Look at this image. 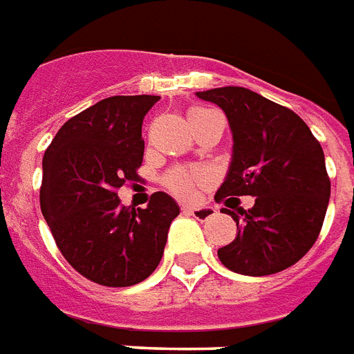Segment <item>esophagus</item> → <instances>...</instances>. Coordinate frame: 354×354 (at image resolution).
I'll list each match as a JSON object with an SVG mask.
<instances>
[{"mask_svg":"<svg viewBox=\"0 0 354 354\" xmlns=\"http://www.w3.org/2000/svg\"><path fill=\"white\" fill-rule=\"evenodd\" d=\"M215 207L213 206H202V207H183V213H187V215H193L195 219L198 221H207L212 219L213 215H215Z\"/></svg>","mask_w":354,"mask_h":354,"instance_id":"obj_1","label":"esophagus"}]
</instances>
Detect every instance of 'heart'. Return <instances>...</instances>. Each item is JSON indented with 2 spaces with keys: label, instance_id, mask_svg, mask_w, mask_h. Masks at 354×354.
<instances>
[{
  "label": "heart",
  "instance_id": "obj_1",
  "mask_svg": "<svg viewBox=\"0 0 354 354\" xmlns=\"http://www.w3.org/2000/svg\"><path fill=\"white\" fill-rule=\"evenodd\" d=\"M213 111V109H207V107H191L187 113L189 122L195 120V118L206 115V113ZM204 182V174L201 171H185V169H180V171L171 172L169 176L165 178V185L171 189L172 193L180 198H191L195 195L196 187Z\"/></svg>",
  "mask_w": 354,
  "mask_h": 354
}]
</instances>
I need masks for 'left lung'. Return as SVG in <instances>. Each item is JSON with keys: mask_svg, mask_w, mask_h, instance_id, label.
<instances>
[{"mask_svg": "<svg viewBox=\"0 0 354 354\" xmlns=\"http://www.w3.org/2000/svg\"><path fill=\"white\" fill-rule=\"evenodd\" d=\"M196 96L219 105L234 137L230 169L215 201L256 196L250 209H221L236 221L237 236L217 250L219 260L249 277L284 271L312 249L327 213L330 180L319 141L297 113L249 88H209Z\"/></svg>", "mask_w": 354, "mask_h": 354, "instance_id": "1", "label": "left lung"}]
</instances>
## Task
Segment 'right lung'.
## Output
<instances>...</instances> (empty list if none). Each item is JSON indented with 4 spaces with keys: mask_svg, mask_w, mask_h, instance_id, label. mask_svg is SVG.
<instances>
[{
    "mask_svg": "<svg viewBox=\"0 0 354 354\" xmlns=\"http://www.w3.org/2000/svg\"><path fill=\"white\" fill-rule=\"evenodd\" d=\"M158 100H100L61 126L42 159V215L64 260L96 284L126 288L148 279L180 213L161 191L145 209L122 206L117 195L139 178L142 118Z\"/></svg>",
    "mask_w": 354,
    "mask_h": 354,
    "instance_id": "add662e5",
    "label": "right lung"
}]
</instances>
